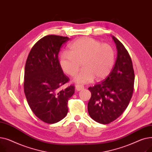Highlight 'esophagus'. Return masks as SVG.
I'll use <instances>...</instances> for the list:
<instances>
[{
    "mask_svg": "<svg viewBox=\"0 0 152 152\" xmlns=\"http://www.w3.org/2000/svg\"><path fill=\"white\" fill-rule=\"evenodd\" d=\"M75 87H76V90L77 91H80L84 89V86L82 85H79V84L76 85Z\"/></svg>",
    "mask_w": 152,
    "mask_h": 152,
    "instance_id": "obj_1",
    "label": "esophagus"
}]
</instances>
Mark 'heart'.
Listing matches in <instances>:
<instances>
[{"label":"heart","mask_w":152,"mask_h":152,"mask_svg":"<svg viewBox=\"0 0 152 152\" xmlns=\"http://www.w3.org/2000/svg\"><path fill=\"white\" fill-rule=\"evenodd\" d=\"M116 60V51L113 46L102 44L98 40L83 37L72 43L68 52H63L60 57V65L67 75L74 76L80 64L83 69L75 77L77 84H87L94 78L100 80L112 70Z\"/></svg>","instance_id":"b5f03b06"}]
</instances>
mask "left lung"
<instances>
[{
  "instance_id": "1",
  "label": "left lung",
  "mask_w": 152,
  "mask_h": 152,
  "mask_svg": "<svg viewBox=\"0 0 152 152\" xmlns=\"http://www.w3.org/2000/svg\"><path fill=\"white\" fill-rule=\"evenodd\" d=\"M117 49L114 67L103 81L88 89L91 97L87 108L94 121L107 124L120 116L128 106L132 96L134 71L130 55L123 44L112 36Z\"/></svg>"
}]
</instances>
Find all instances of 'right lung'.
I'll use <instances>...</instances> for the list:
<instances>
[{
  "label": "right lung",
  "mask_w": 152,
  "mask_h": 152,
  "mask_svg": "<svg viewBox=\"0 0 152 152\" xmlns=\"http://www.w3.org/2000/svg\"><path fill=\"white\" fill-rule=\"evenodd\" d=\"M69 38L57 35L44 36L34 45L25 68L24 92L28 105L41 121L53 124L68 113V99L75 93V86L60 87L69 82L58 60L62 44Z\"/></svg>",
  "instance_id": "add662e5"
}]
</instances>
